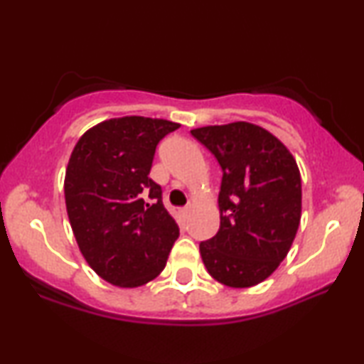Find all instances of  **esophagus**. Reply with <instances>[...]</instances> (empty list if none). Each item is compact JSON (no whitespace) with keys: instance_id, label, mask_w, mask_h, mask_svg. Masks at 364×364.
<instances>
[{"instance_id":"obj_1","label":"esophagus","mask_w":364,"mask_h":364,"mask_svg":"<svg viewBox=\"0 0 364 364\" xmlns=\"http://www.w3.org/2000/svg\"><path fill=\"white\" fill-rule=\"evenodd\" d=\"M181 215L183 217V218H187L188 217V213H191V207H183V208H181Z\"/></svg>"}]
</instances>
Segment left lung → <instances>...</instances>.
Wrapping results in <instances>:
<instances>
[{
	"label": "left lung",
	"mask_w": 364,
	"mask_h": 364,
	"mask_svg": "<svg viewBox=\"0 0 364 364\" xmlns=\"http://www.w3.org/2000/svg\"><path fill=\"white\" fill-rule=\"evenodd\" d=\"M222 167L220 228L200 243L210 277L255 287L285 260L301 218V177L285 144L257 124L192 129Z\"/></svg>",
	"instance_id": "1"
}]
</instances>
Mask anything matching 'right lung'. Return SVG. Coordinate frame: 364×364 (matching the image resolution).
I'll return each mask as SVG.
<instances>
[{
	"label": "right lung",
	"instance_id": "1",
	"mask_svg": "<svg viewBox=\"0 0 364 364\" xmlns=\"http://www.w3.org/2000/svg\"><path fill=\"white\" fill-rule=\"evenodd\" d=\"M181 124L114 117L87 129L64 177L66 210L77 247L102 280L146 285L166 267L178 225L149 177L159 141Z\"/></svg>",
	"mask_w": 364,
	"mask_h": 364
}]
</instances>
